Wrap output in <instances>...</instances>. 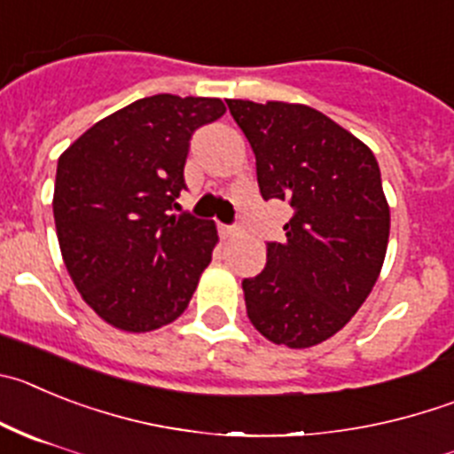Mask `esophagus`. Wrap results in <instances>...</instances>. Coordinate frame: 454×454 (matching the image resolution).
<instances>
[{"instance_id": "obj_1", "label": "esophagus", "mask_w": 454, "mask_h": 454, "mask_svg": "<svg viewBox=\"0 0 454 454\" xmlns=\"http://www.w3.org/2000/svg\"><path fill=\"white\" fill-rule=\"evenodd\" d=\"M220 231H223L224 239H236V236H240V227H236V224H231V227L227 224V227H223Z\"/></svg>"}]
</instances>
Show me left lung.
<instances>
[{
    "label": "left lung",
    "mask_w": 454,
    "mask_h": 454,
    "mask_svg": "<svg viewBox=\"0 0 454 454\" xmlns=\"http://www.w3.org/2000/svg\"><path fill=\"white\" fill-rule=\"evenodd\" d=\"M256 157L263 200L290 202L286 243L243 293L249 322L274 344L309 348L357 313L380 274L389 205L367 144L319 110L284 101H227Z\"/></svg>",
    "instance_id": "left-lung-1"
}]
</instances>
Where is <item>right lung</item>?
<instances>
[{
  "mask_svg": "<svg viewBox=\"0 0 454 454\" xmlns=\"http://www.w3.org/2000/svg\"><path fill=\"white\" fill-rule=\"evenodd\" d=\"M220 98L155 94L116 110L60 155L53 218L74 286L103 322L148 333L189 306L218 243L214 220L168 215L189 139Z\"/></svg>",
  "mask_w": 454,
  "mask_h": 454,
  "instance_id": "add662e5",
  "label": "right lung"
}]
</instances>
